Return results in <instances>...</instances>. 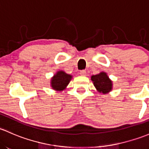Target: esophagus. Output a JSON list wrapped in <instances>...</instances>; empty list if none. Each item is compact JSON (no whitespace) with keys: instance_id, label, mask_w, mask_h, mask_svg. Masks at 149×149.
<instances>
[{"instance_id":"1","label":"esophagus","mask_w":149,"mask_h":149,"mask_svg":"<svg viewBox=\"0 0 149 149\" xmlns=\"http://www.w3.org/2000/svg\"><path fill=\"white\" fill-rule=\"evenodd\" d=\"M80 74H81V76H85L86 75V71H85V70H82V71H80Z\"/></svg>"}]
</instances>
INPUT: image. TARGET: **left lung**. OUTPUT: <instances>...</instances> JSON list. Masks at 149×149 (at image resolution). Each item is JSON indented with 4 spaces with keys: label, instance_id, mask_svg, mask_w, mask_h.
Wrapping results in <instances>:
<instances>
[{
    "label": "left lung",
    "instance_id": "left-lung-1",
    "mask_svg": "<svg viewBox=\"0 0 149 149\" xmlns=\"http://www.w3.org/2000/svg\"><path fill=\"white\" fill-rule=\"evenodd\" d=\"M91 81L99 93L107 94L112 91V81L104 72H101L97 75H93L91 76Z\"/></svg>",
    "mask_w": 149,
    "mask_h": 149
}]
</instances>
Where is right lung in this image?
Returning a JSON list of instances; mask_svg holds the SVG:
<instances>
[{"instance_id":"add662e5","label":"right lung","mask_w":149,"mask_h":149,"mask_svg":"<svg viewBox=\"0 0 149 149\" xmlns=\"http://www.w3.org/2000/svg\"><path fill=\"white\" fill-rule=\"evenodd\" d=\"M71 78V75L67 74L63 71H58L51 79V86L55 91H62L66 89Z\"/></svg>"}]
</instances>
